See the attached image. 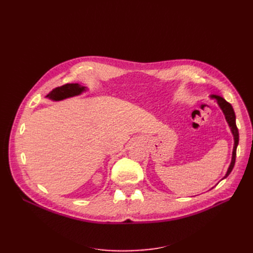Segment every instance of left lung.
I'll list each match as a JSON object with an SVG mask.
<instances>
[{
	"instance_id": "left-lung-1",
	"label": "left lung",
	"mask_w": 253,
	"mask_h": 253,
	"mask_svg": "<svg viewBox=\"0 0 253 253\" xmlns=\"http://www.w3.org/2000/svg\"><path fill=\"white\" fill-rule=\"evenodd\" d=\"M209 97L211 99L216 100L218 106H219L220 110L222 111V113L224 115L225 121H227V123H228V125L231 129L233 137H234V148H233V153H232V160H231L230 166L227 170V173H225V175L222 177V179H224V178H227L229 176V174L232 172V170L234 168V165H235V161H236V150H237L238 143H239V132H238V128L236 126V116H235V112L233 110V106L228 101H225L221 96L215 95V94H211V95H209Z\"/></svg>"
}]
</instances>
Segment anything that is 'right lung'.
<instances>
[{"label": "right lung", "mask_w": 253, "mask_h": 253, "mask_svg": "<svg viewBox=\"0 0 253 253\" xmlns=\"http://www.w3.org/2000/svg\"><path fill=\"white\" fill-rule=\"evenodd\" d=\"M87 90H88V88L81 84L69 83V84H65L63 86H60V87H56L52 91H50L46 95V98L51 99L53 101H59V100H63V99L70 98V97L78 96L80 94H82L83 92H86Z\"/></svg>", "instance_id": "right-lung-1"}]
</instances>
